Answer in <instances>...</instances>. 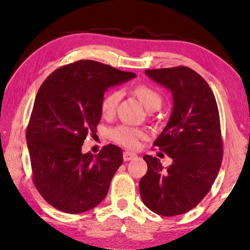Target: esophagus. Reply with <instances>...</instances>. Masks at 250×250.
Here are the masks:
<instances>
[{"mask_svg": "<svg viewBox=\"0 0 250 250\" xmlns=\"http://www.w3.org/2000/svg\"><path fill=\"white\" fill-rule=\"evenodd\" d=\"M123 158H124L125 162H128V160H132V159L136 158V155H135V153L129 152V151H124V153H123Z\"/></svg>", "mask_w": 250, "mask_h": 250, "instance_id": "esophagus-1", "label": "esophagus"}]
</instances>
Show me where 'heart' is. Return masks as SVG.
I'll use <instances>...</instances> for the list:
<instances>
[{"label": "heart", "instance_id": "obj_1", "mask_svg": "<svg viewBox=\"0 0 250 250\" xmlns=\"http://www.w3.org/2000/svg\"><path fill=\"white\" fill-rule=\"evenodd\" d=\"M134 94L140 99L146 110L153 111L162 105V97L153 88L146 85H138L134 88ZM122 98V92L118 90L110 91L102 98L100 109L104 117H111L115 114L118 102ZM146 132L141 128L133 127L128 125L116 126L109 132V136L112 141L118 143L127 149H135L139 146V141L146 138Z\"/></svg>", "mask_w": 250, "mask_h": 250}]
</instances>
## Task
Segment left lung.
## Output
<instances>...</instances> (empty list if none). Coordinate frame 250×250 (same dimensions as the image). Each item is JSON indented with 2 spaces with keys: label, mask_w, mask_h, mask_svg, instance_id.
<instances>
[{
  "label": "left lung",
  "mask_w": 250,
  "mask_h": 250,
  "mask_svg": "<svg viewBox=\"0 0 250 250\" xmlns=\"http://www.w3.org/2000/svg\"><path fill=\"white\" fill-rule=\"evenodd\" d=\"M146 76L172 92L169 121L153 146L173 159L164 168L157 157L140 180L143 204L163 216L196 207L216 179L223 158L220 114L207 82L189 67L146 70Z\"/></svg>",
  "instance_id": "obj_1"
}]
</instances>
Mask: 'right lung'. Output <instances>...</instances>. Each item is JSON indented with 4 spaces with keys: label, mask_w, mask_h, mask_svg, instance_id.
<instances>
[{
    "label": "right lung",
    "mask_w": 250,
    "mask_h": 250,
    "mask_svg": "<svg viewBox=\"0 0 250 250\" xmlns=\"http://www.w3.org/2000/svg\"><path fill=\"white\" fill-rule=\"evenodd\" d=\"M134 77L98 61L80 60L60 67L41 85L26 139L34 184L51 206L80 214L107 196L123 164L122 149L109 145L93 155L82 152V146L97 132L104 92Z\"/></svg>",
    "instance_id": "1"
}]
</instances>
